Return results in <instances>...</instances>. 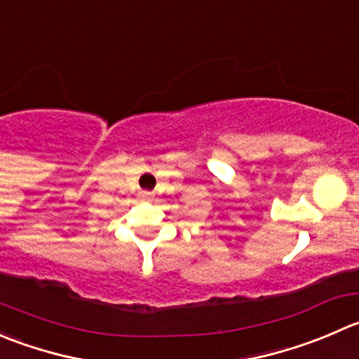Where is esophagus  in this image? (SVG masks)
Instances as JSON below:
<instances>
[{
  "label": "esophagus",
  "instance_id": "esophagus-1",
  "mask_svg": "<svg viewBox=\"0 0 359 359\" xmlns=\"http://www.w3.org/2000/svg\"><path fill=\"white\" fill-rule=\"evenodd\" d=\"M140 200H144V201L151 200V193H147V191H142V193H140Z\"/></svg>",
  "mask_w": 359,
  "mask_h": 359
}]
</instances>
